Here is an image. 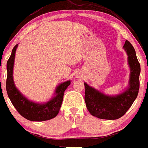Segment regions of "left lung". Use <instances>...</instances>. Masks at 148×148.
<instances>
[{
	"label": "left lung",
	"instance_id": "1",
	"mask_svg": "<svg viewBox=\"0 0 148 148\" xmlns=\"http://www.w3.org/2000/svg\"><path fill=\"white\" fill-rule=\"evenodd\" d=\"M123 48L128 55L130 67L129 87L125 91L115 96H109L89 86L87 83H84L85 101L88 110L91 115L99 119H117L122 117L131 107L138 94L140 63L135 49L129 41H125Z\"/></svg>",
	"mask_w": 148,
	"mask_h": 148
}]
</instances>
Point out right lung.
Instances as JSON below:
<instances>
[{"mask_svg":"<svg viewBox=\"0 0 148 148\" xmlns=\"http://www.w3.org/2000/svg\"><path fill=\"white\" fill-rule=\"evenodd\" d=\"M17 47L18 45H15V47H13L10 57L7 63V78L6 88L11 103H13L19 114L28 120L41 122L53 119L59 113L63 102L64 91L70 85L71 82L69 80L60 84L56 88L53 97L46 103H38L29 101L16 88L13 81V65Z\"/></svg>","mask_w":148,"mask_h":148,"instance_id":"1","label":"right lung"}]
</instances>
